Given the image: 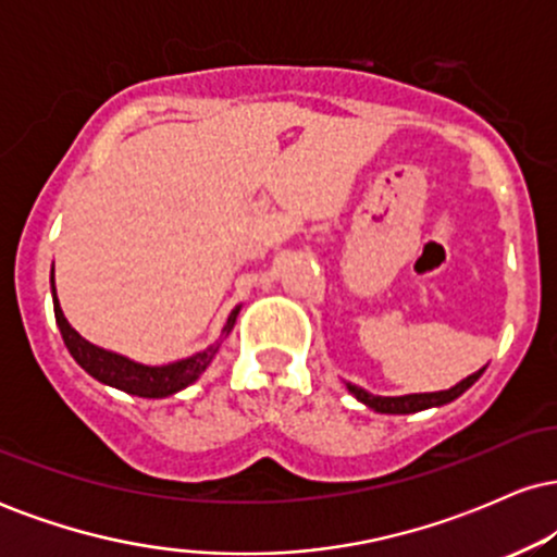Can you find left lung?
Returning a JSON list of instances; mask_svg holds the SVG:
<instances>
[{
	"instance_id": "obj_1",
	"label": "left lung",
	"mask_w": 557,
	"mask_h": 557,
	"mask_svg": "<svg viewBox=\"0 0 557 557\" xmlns=\"http://www.w3.org/2000/svg\"><path fill=\"white\" fill-rule=\"evenodd\" d=\"M484 369H487V367H484ZM484 369H479V372L469 374L466 380L458 382V385H453L450 389H440V393H413V395H395V398H389V395L367 393V389L359 387V385H350V382H348V393L354 395L356 400H361L363 406L374 408L376 413H417V411H424V408L445 406V403L456 400L458 395H463L466 389L474 385L479 376L484 374Z\"/></svg>"
}]
</instances>
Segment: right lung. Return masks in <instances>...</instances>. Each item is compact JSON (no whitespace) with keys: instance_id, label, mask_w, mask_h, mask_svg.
I'll list each match as a JSON object with an SVG mask.
<instances>
[{"instance_id":"add662e5","label":"right lung","mask_w":557,"mask_h":557,"mask_svg":"<svg viewBox=\"0 0 557 557\" xmlns=\"http://www.w3.org/2000/svg\"><path fill=\"white\" fill-rule=\"evenodd\" d=\"M52 300H54L57 327L62 332V341H65L70 356H73V359L94 376V380L104 382V385L110 387L123 389L127 395H138V398H168V395H175L188 385H194L198 376L207 372V367L212 363L222 341L233 332L235 319L240 314V306H235V309L230 311L225 327H222V337L214 345H209V348L198 350V354L188 356V359L162 363V367H149V363H138L127 359V356L114 354V350L99 348V345L88 343L86 337H81L78 332L70 327L65 314H62L60 300H57L54 264H52Z\"/></svg>"}]
</instances>
